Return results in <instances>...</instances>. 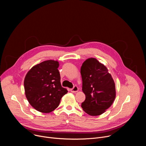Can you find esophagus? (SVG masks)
<instances>
[{"label":"esophagus","instance_id":"obj_1","mask_svg":"<svg viewBox=\"0 0 146 146\" xmlns=\"http://www.w3.org/2000/svg\"><path fill=\"white\" fill-rule=\"evenodd\" d=\"M78 91V87L77 86H74L73 88L70 89V91L72 92H74H74H77Z\"/></svg>","mask_w":146,"mask_h":146}]
</instances>
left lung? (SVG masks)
<instances>
[{"label":"left lung","mask_w":146,"mask_h":146,"mask_svg":"<svg viewBox=\"0 0 146 146\" xmlns=\"http://www.w3.org/2000/svg\"><path fill=\"white\" fill-rule=\"evenodd\" d=\"M86 95L81 108L90 115H100L109 109L115 98V87L107 68L95 58L85 60L80 70Z\"/></svg>","instance_id":"8db88e82"}]
</instances>
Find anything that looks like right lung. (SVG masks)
<instances>
[{
  "label": "right lung",
  "instance_id": "1",
  "mask_svg": "<svg viewBox=\"0 0 146 146\" xmlns=\"http://www.w3.org/2000/svg\"><path fill=\"white\" fill-rule=\"evenodd\" d=\"M58 61L48 60L34 66L24 80L26 97L36 110L44 113L54 111L62 97L68 92L60 84Z\"/></svg>",
  "mask_w": 146,
  "mask_h": 146
}]
</instances>
